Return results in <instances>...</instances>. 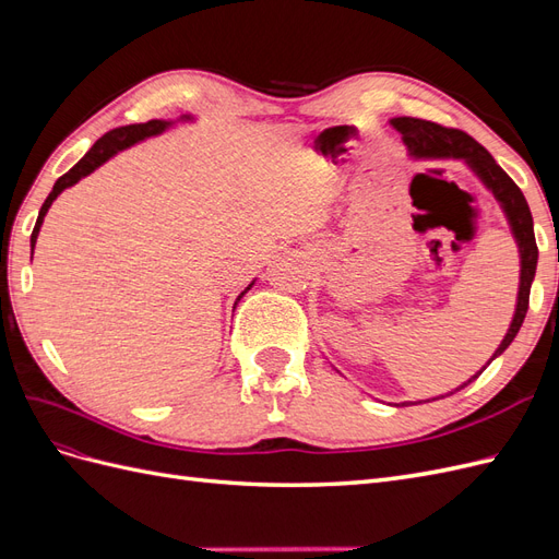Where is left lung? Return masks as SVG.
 Instances as JSON below:
<instances>
[{"mask_svg":"<svg viewBox=\"0 0 559 559\" xmlns=\"http://www.w3.org/2000/svg\"><path fill=\"white\" fill-rule=\"evenodd\" d=\"M408 148V156L415 160H445V158H456V160H464V165L468 170L476 175L485 189L495 195V200L499 202V207L506 216V222H509V228L513 233V240L518 245V253H520V284H518V300H515V312L511 319V326L506 331L501 345L495 349L492 357L489 361L478 370L476 376H471L464 384H460L456 389L448 394H441L436 399H443L450 396L454 392H460L466 384H471L476 380L483 370L492 364L497 357L509 349V345L515 341V335L522 326L524 314H527L530 308V289H532V282L536 275V263H538V249H536V240H534V222H532V212L527 200H524L522 191L515 186V181L506 175L501 167L497 165V160L487 154V148L480 146L476 140L471 138V134L462 132V130H454V128H443L438 123L431 121H421V118H411V116H399L389 121ZM431 399V401H436ZM429 401V399H427ZM405 403H421V401H403Z\"/></svg>","mask_w":559,"mask_h":559,"instance_id":"obj_1","label":"left lung"}]
</instances>
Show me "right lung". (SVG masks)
Wrapping results in <instances>:
<instances>
[{
    "label": "right lung",
    "instance_id": "add662e5",
    "mask_svg": "<svg viewBox=\"0 0 559 559\" xmlns=\"http://www.w3.org/2000/svg\"><path fill=\"white\" fill-rule=\"evenodd\" d=\"M179 121H181V123H189V121H193V116H179L177 121H160V118H154V121H148V123L123 126V128H116V130H109L107 134H103V138H99V140L93 144V148L88 151V154L83 156V158L72 167L70 173L62 175V177L56 181L53 191H50L48 198L44 200V205H41L39 216H37L35 230H32V238H29L32 253H35V245H37V238H39V230H41L46 212L50 210V205H53V200H56L64 189H70V186H74L79 179H83V177H88L91 173H95L99 165L107 163L111 156H116L118 151L130 148V146H134V144H140V142L148 140V138H156V134H163L167 128H173V126L179 123ZM253 282H257V280H253ZM253 282L238 296V300L251 289Z\"/></svg>",
    "mask_w": 559,
    "mask_h": 559
}]
</instances>
